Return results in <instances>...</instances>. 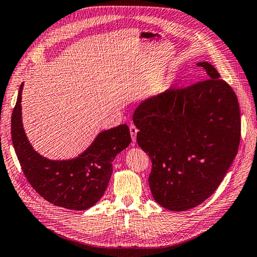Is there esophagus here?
<instances>
[{
	"label": "esophagus",
	"mask_w": 257,
	"mask_h": 257,
	"mask_svg": "<svg viewBox=\"0 0 257 257\" xmlns=\"http://www.w3.org/2000/svg\"><path fill=\"white\" fill-rule=\"evenodd\" d=\"M129 129H130V135H132V139H133V142H134V143H136V138H137L138 129H137V127H136L135 124H130Z\"/></svg>",
	"instance_id": "1"
}]
</instances>
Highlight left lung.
I'll return each instance as SVG.
<instances>
[{
    "label": "left lung",
    "instance_id": "8db88e82",
    "mask_svg": "<svg viewBox=\"0 0 257 257\" xmlns=\"http://www.w3.org/2000/svg\"><path fill=\"white\" fill-rule=\"evenodd\" d=\"M207 80L144 100L133 120L137 143L152 159L149 186L160 206L184 212L222 183L240 140L238 100L209 62Z\"/></svg>",
    "mask_w": 257,
    "mask_h": 257
}]
</instances>
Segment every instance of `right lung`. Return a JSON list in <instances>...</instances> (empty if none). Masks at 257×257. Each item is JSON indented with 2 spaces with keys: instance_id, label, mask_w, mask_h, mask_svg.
<instances>
[{
  "instance_id": "obj_1",
  "label": "right lung",
  "mask_w": 257,
  "mask_h": 257,
  "mask_svg": "<svg viewBox=\"0 0 257 257\" xmlns=\"http://www.w3.org/2000/svg\"><path fill=\"white\" fill-rule=\"evenodd\" d=\"M22 90H19L11 119L15 154L30 185L51 204L73 210H85L99 202L108 187L112 162L132 143L129 127L120 124L99 133L78 157L51 160L35 152L22 123Z\"/></svg>"
}]
</instances>
